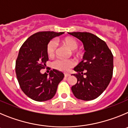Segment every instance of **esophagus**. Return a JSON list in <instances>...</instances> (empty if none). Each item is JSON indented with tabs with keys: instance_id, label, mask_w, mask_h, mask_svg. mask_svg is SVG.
<instances>
[{
	"instance_id": "1",
	"label": "esophagus",
	"mask_w": 128,
	"mask_h": 128,
	"mask_svg": "<svg viewBox=\"0 0 128 128\" xmlns=\"http://www.w3.org/2000/svg\"><path fill=\"white\" fill-rule=\"evenodd\" d=\"M64 76H65V78H67V77L70 76V74H66V73H65V74H64Z\"/></svg>"
}]
</instances>
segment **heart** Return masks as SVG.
Here are the masks:
<instances>
[{"mask_svg":"<svg viewBox=\"0 0 128 128\" xmlns=\"http://www.w3.org/2000/svg\"><path fill=\"white\" fill-rule=\"evenodd\" d=\"M63 44L66 47L69 48L72 51H74L78 49L79 44L78 41L74 38L72 37H66L62 40ZM56 47H57V43L55 40H52L48 42L47 46V52L49 56H54L56 52ZM75 63L72 60H62V59H58L52 63V66L55 69L58 70L66 72L68 71L72 66H74Z\"/></svg>","mask_w":128,"mask_h":128,"instance_id":"1","label":"heart"}]
</instances>
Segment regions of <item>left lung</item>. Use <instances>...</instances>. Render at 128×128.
Wrapping results in <instances>:
<instances>
[{
	"instance_id": "1",
	"label": "left lung",
	"mask_w": 128,
	"mask_h": 128,
	"mask_svg": "<svg viewBox=\"0 0 128 128\" xmlns=\"http://www.w3.org/2000/svg\"><path fill=\"white\" fill-rule=\"evenodd\" d=\"M68 34L81 41L85 52L74 70L77 83L71 90L76 98L91 100L98 98L110 82L114 69V56L106 43L96 35L86 32Z\"/></svg>"
}]
</instances>
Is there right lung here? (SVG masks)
<instances>
[{"label": "right lung", "mask_w": 128, "mask_h": 128, "mask_svg": "<svg viewBox=\"0 0 128 128\" xmlns=\"http://www.w3.org/2000/svg\"><path fill=\"white\" fill-rule=\"evenodd\" d=\"M63 33L36 32L28 38L20 47L16 61V74L24 93L32 100L42 102L51 99L64 78V74L56 69L50 70L48 76L40 72L48 60L47 52L48 42Z\"/></svg>", "instance_id": "1"}]
</instances>
